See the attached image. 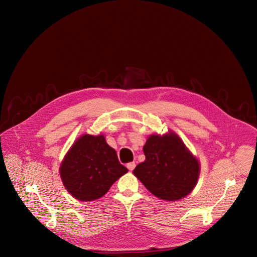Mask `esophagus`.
<instances>
[{"instance_id":"1","label":"esophagus","mask_w":257,"mask_h":257,"mask_svg":"<svg viewBox=\"0 0 257 257\" xmlns=\"http://www.w3.org/2000/svg\"><path fill=\"white\" fill-rule=\"evenodd\" d=\"M127 168L129 171H133L134 168H135V163L134 162H131V163H128L127 164Z\"/></svg>"}]
</instances>
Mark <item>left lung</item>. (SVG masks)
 <instances>
[{"instance_id": "8db88e82", "label": "left lung", "mask_w": 257, "mask_h": 257, "mask_svg": "<svg viewBox=\"0 0 257 257\" xmlns=\"http://www.w3.org/2000/svg\"><path fill=\"white\" fill-rule=\"evenodd\" d=\"M143 153L145 161L136 166L133 174L154 195L174 201L193 190L199 164L176 134L151 136Z\"/></svg>"}]
</instances>
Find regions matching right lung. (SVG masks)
<instances>
[{
    "label": "right lung",
    "mask_w": 257,
    "mask_h": 257,
    "mask_svg": "<svg viewBox=\"0 0 257 257\" xmlns=\"http://www.w3.org/2000/svg\"><path fill=\"white\" fill-rule=\"evenodd\" d=\"M127 172L102 135L88 134L73 144L60 169L68 192L82 201L100 198Z\"/></svg>",
    "instance_id": "1"
}]
</instances>
